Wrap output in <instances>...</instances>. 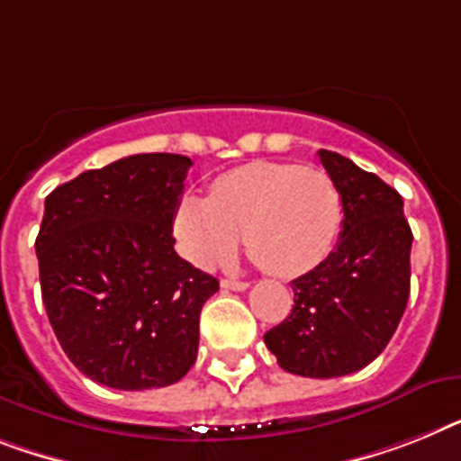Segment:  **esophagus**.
I'll return each instance as SVG.
<instances>
[{"label":"esophagus","mask_w":461,"mask_h":461,"mask_svg":"<svg viewBox=\"0 0 461 461\" xmlns=\"http://www.w3.org/2000/svg\"><path fill=\"white\" fill-rule=\"evenodd\" d=\"M221 287H223V290L242 292V290H247V287H249V283H245V280H235V277H223Z\"/></svg>","instance_id":"34e87169"}]
</instances>
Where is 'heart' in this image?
Masks as SVG:
<instances>
[{
  "label": "heart",
  "instance_id": "heart-1",
  "mask_svg": "<svg viewBox=\"0 0 461 461\" xmlns=\"http://www.w3.org/2000/svg\"><path fill=\"white\" fill-rule=\"evenodd\" d=\"M344 221L339 185L325 169L292 162H249L212 184V195H184L174 235L188 261L216 268L238 252L276 277L313 271L332 252Z\"/></svg>",
  "mask_w": 461,
  "mask_h": 461
}]
</instances>
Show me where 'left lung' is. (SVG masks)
<instances>
[{"label": "left lung", "mask_w": 461, "mask_h": 461, "mask_svg": "<svg viewBox=\"0 0 461 461\" xmlns=\"http://www.w3.org/2000/svg\"><path fill=\"white\" fill-rule=\"evenodd\" d=\"M318 155L344 200L339 242L292 280V313L264 341L283 370L330 379L363 370L393 337L410 296L412 230L398 190L344 155Z\"/></svg>", "instance_id": "8db88e82"}]
</instances>
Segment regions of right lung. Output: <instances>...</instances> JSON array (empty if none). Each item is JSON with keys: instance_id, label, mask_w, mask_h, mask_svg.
<instances>
[{"instance_id": "1", "label": "right lung", "mask_w": 461, "mask_h": 461, "mask_svg": "<svg viewBox=\"0 0 461 461\" xmlns=\"http://www.w3.org/2000/svg\"><path fill=\"white\" fill-rule=\"evenodd\" d=\"M190 165L185 155H129L44 203L41 302L72 365L103 386H169L197 358L200 311L219 280L174 252Z\"/></svg>"}]
</instances>
